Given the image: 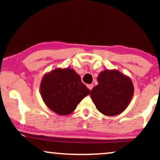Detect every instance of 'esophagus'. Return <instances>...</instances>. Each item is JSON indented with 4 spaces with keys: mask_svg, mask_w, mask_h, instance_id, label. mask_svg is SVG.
<instances>
[{
    "mask_svg": "<svg viewBox=\"0 0 160 160\" xmlns=\"http://www.w3.org/2000/svg\"><path fill=\"white\" fill-rule=\"evenodd\" d=\"M87 86H88V88H89V90H92V88H93V85H92V84H90V85H88Z\"/></svg>",
    "mask_w": 160,
    "mask_h": 160,
    "instance_id": "obj_1",
    "label": "esophagus"
}]
</instances>
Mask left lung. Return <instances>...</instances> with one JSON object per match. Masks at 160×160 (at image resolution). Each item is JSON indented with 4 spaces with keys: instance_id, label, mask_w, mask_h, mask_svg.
<instances>
[{
    "instance_id": "obj_1",
    "label": "left lung",
    "mask_w": 160,
    "mask_h": 160,
    "mask_svg": "<svg viewBox=\"0 0 160 160\" xmlns=\"http://www.w3.org/2000/svg\"><path fill=\"white\" fill-rule=\"evenodd\" d=\"M98 85L90 92L96 108L108 116H116L126 108L132 98L133 85L127 76L118 70H104L97 78Z\"/></svg>"
}]
</instances>
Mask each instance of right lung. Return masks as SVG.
Instances as JSON below:
<instances>
[{
  "label": "right lung",
  "mask_w": 160,
  "mask_h": 160,
  "mask_svg": "<svg viewBox=\"0 0 160 160\" xmlns=\"http://www.w3.org/2000/svg\"><path fill=\"white\" fill-rule=\"evenodd\" d=\"M40 92L50 110L59 115H68L90 90L72 69L57 68L44 76Z\"/></svg>",
  "instance_id": "obj_1"
}]
</instances>
